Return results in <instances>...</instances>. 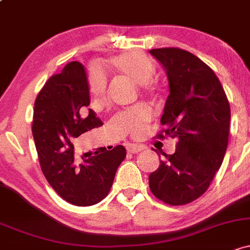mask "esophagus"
<instances>
[{"label": "esophagus", "mask_w": 250, "mask_h": 250, "mask_svg": "<svg viewBox=\"0 0 250 250\" xmlns=\"http://www.w3.org/2000/svg\"><path fill=\"white\" fill-rule=\"evenodd\" d=\"M126 149H127L128 152H132V154H137V152L142 151V150L144 149V146H138V144H128Z\"/></svg>", "instance_id": "obj_1"}]
</instances>
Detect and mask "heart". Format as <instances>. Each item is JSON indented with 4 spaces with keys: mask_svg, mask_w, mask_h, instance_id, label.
<instances>
[{
    "mask_svg": "<svg viewBox=\"0 0 250 250\" xmlns=\"http://www.w3.org/2000/svg\"><path fill=\"white\" fill-rule=\"evenodd\" d=\"M108 65L117 74L127 77L136 84L142 85L143 92L154 93L151 85L155 75V66L146 55L139 52H126L112 57ZM89 89L93 96V104L96 108L107 104V79L98 69H92L89 74ZM151 120V111L146 104H136L131 108L120 112L114 123L126 132L135 137L142 136L144 127Z\"/></svg>",
    "mask_w": 250,
    "mask_h": 250,
    "instance_id": "1",
    "label": "heart"
}]
</instances>
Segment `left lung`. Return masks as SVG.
Listing matches in <instances>:
<instances>
[{
	"label": "left lung",
	"instance_id": "8db88e82",
	"mask_svg": "<svg viewBox=\"0 0 250 250\" xmlns=\"http://www.w3.org/2000/svg\"><path fill=\"white\" fill-rule=\"evenodd\" d=\"M168 77L169 95L157 138H176L174 154L149 176L158 200L185 205L206 192L227 151L230 104L218 77L193 53L178 47L150 50ZM160 156V155H158Z\"/></svg>",
	"mask_w": 250,
	"mask_h": 250
}]
</instances>
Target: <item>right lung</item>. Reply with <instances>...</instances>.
Listing matches in <instances>:
<instances>
[{"label": "right lung", "mask_w": 250, "mask_h": 250, "mask_svg": "<svg viewBox=\"0 0 250 250\" xmlns=\"http://www.w3.org/2000/svg\"><path fill=\"white\" fill-rule=\"evenodd\" d=\"M89 104L87 72L80 62H70L51 76L34 103L32 133L42 174L61 198L76 206L106 198L126 157L123 146L99 147L94 155L83 154L82 160L76 156L77 137L103 125L90 108L82 117Z\"/></svg>", "instance_id": "obj_1"}]
</instances>
